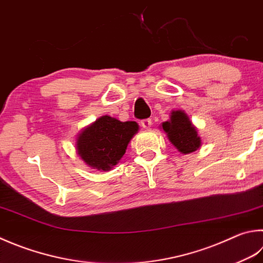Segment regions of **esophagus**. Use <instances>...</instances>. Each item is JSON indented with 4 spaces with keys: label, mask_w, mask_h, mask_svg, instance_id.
I'll list each match as a JSON object with an SVG mask.
<instances>
[{
    "label": "esophagus",
    "mask_w": 263,
    "mask_h": 263,
    "mask_svg": "<svg viewBox=\"0 0 263 263\" xmlns=\"http://www.w3.org/2000/svg\"><path fill=\"white\" fill-rule=\"evenodd\" d=\"M141 126L144 128V129H148L152 126V120L151 119H143L141 121Z\"/></svg>",
    "instance_id": "34e87169"
}]
</instances>
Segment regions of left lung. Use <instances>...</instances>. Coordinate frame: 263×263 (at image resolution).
<instances>
[{"mask_svg":"<svg viewBox=\"0 0 263 263\" xmlns=\"http://www.w3.org/2000/svg\"><path fill=\"white\" fill-rule=\"evenodd\" d=\"M162 129L177 150L184 155L196 151L201 144L195 126L182 111H173L171 120L162 123Z\"/></svg>","mask_w":263,"mask_h":263,"instance_id":"obj_1","label":"left lung"}]
</instances>
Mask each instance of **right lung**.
I'll return each instance as SVG.
<instances>
[{
    "mask_svg": "<svg viewBox=\"0 0 263 263\" xmlns=\"http://www.w3.org/2000/svg\"><path fill=\"white\" fill-rule=\"evenodd\" d=\"M137 130L135 121L121 122L108 116L101 117L79 135V156L88 166L110 171L125 155L128 143Z\"/></svg>",
    "mask_w": 263,
    "mask_h": 263,
    "instance_id": "right-lung-1",
    "label": "right lung"
}]
</instances>
